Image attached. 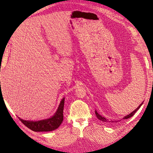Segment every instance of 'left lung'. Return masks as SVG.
<instances>
[{"instance_id": "obj_1", "label": "left lung", "mask_w": 153, "mask_h": 153, "mask_svg": "<svg viewBox=\"0 0 153 153\" xmlns=\"http://www.w3.org/2000/svg\"><path fill=\"white\" fill-rule=\"evenodd\" d=\"M142 104L143 103H141V105H139L138 107H137V108H136L135 110H134V112H132L131 113H130V114H128V115H127L126 116H125L124 117V118H123V119H128V118H131V116H134V114H135V113L136 112V111H137V110H138V109H139V108H140V107H141V105H142ZM95 114H96V116H97V118H98L99 120H100V121H102V122H107V121H108V120H107V119H106L105 118H104V117L103 116H100V114H99V113H97V111H95ZM113 122V121H112Z\"/></svg>"}]
</instances>
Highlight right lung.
<instances>
[{"mask_svg": "<svg viewBox=\"0 0 153 153\" xmlns=\"http://www.w3.org/2000/svg\"><path fill=\"white\" fill-rule=\"evenodd\" d=\"M64 98L62 99L56 113L51 118L39 120V121H29L19 118L20 121L28 128L34 131H51L59 127L63 121V110Z\"/></svg>", "mask_w": 153, "mask_h": 153, "instance_id": "add662e5", "label": "right lung"}]
</instances>
